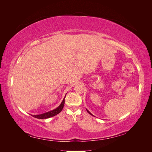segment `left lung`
<instances>
[{"instance_id": "obj_1", "label": "left lung", "mask_w": 152, "mask_h": 152, "mask_svg": "<svg viewBox=\"0 0 152 152\" xmlns=\"http://www.w3.org/2000/svg\"><path fill=\"white\" fill-rule=\"evenodd\" d=\"M86 110H87V109H86ZM87 112H88V113H89L90 115H93V114H92V113H91V112L89 111L88 110H87Z\"/></svg>"}]
</instances>
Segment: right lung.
Masks as SVG:
<instances>
[{
  "instance_id": "1",
  "label": "right lung",
  "mask_w": 152,
  "mask_h": 152,
  "mask_svg": "<svg viewBox=\"0 0 152 152\" xmlns=\"http://www.w3.org/2000/svg\"><path fill=\"white\" fill-rule=\"evenodd\" d=\"M65 97H66V95L65 96V98H64V99H63L61 104H59V107H58L56 108H55L54 110H51V111H49V112H48L42 113V114H39V115H31V116H33L34 117L37 118L44 119V118H50V117H52L56 115L57 114L61 112V110L63 108L64 104H65Z\"/></svg>"
}]
</instances>
